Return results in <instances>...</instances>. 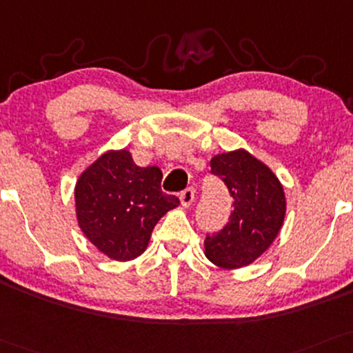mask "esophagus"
Wrapping results in <instances>:
<instances>
[{
  "label": "esophagus",
  "instance_id": "esophagus-1",
  "mask_svg": "<svg viewBox=\"0 0 353 353\" xmlns=\"http://www.w3.org/2000/svg\"><path fill=\"white\" fill-rule=\"evenodd\" d=\"M179 199H181L182 207H190V205H192L194 199H195V189L189 188V189L182 190L181 195H179Z\"/></svg>",
  "mask_w": 353,
  "mask_h": 353
}]
</instances>
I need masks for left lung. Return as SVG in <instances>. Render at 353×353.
<instances>
[{
    "mask_svg": "<svg viewBox=\"0 0 353 353\" xmlns=\"http://www.w3.org/2000/svg\"><path fill=\"white\" fill-rule=\"evenodd\" d=\"M210 168L227 185L233 210L222 230L207 235L205 256L220 268H241L260 258L281 230L283 185L268 165L245 150L214 156Z\"/></svg>",
    "mask_w": 353,
    "mask_h": 353,
    "instance_id": "left-lung-1",
    "label": "left lung"
}]
</instances>
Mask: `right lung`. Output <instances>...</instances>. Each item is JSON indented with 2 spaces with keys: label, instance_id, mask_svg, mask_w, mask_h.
Masks as SVG:
<instances>
[{
  "label": "right lung",
  "instance_id": "1",
  "mask_svg": "<svg viewBox=\"0 0 353 353\" xmlns=\"http://www.w3.org/2000/svg\"><path fill=\"white\" fill-rule=\"evenodd\" d=\"M163 172L139 168L126 150L108 151L80 174L75 184V212L83 235L117 261L139 256L154 225L179 199L161 190Z\"/></svg>",
  "mask_w": 353,
  "mask_h": 353
}]
</instances>
